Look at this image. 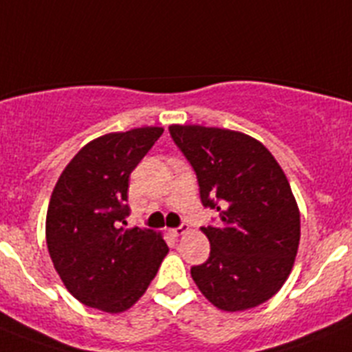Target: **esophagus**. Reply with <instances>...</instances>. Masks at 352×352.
<instances>
[{
  "label": "esophagus",
  "mask_w": 352,
  "mask_h": 352,
  "mask_svg": "<svg viewBox=\"0 0 352 352\" xmlns=\"http://www.w3.org/2000/svg\"><path fill=\"white\" fill-rule=\"evenodd\" d=\"M186 231H188V226H186V223H182V226H178V227H174V229H170V232H173V236H176V238H178V236H182V234H185Z\"/></svg>",
  "instance_id": "1"
}]
</instances>
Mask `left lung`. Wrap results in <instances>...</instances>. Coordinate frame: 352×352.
Wrapping results in <instances>:
<instances>
[{"mask_svg": "<svg viewBox=\"0 0 352 352\" xmlns=\"http://www.w3.org/2000/svg\"><path fill=\"white\" fill-rule=\"evenodd\" d=\"M169 132L197 176L203 206L219 211L217 226L201 227L211 250L190 270L199 291L227 312L268 301L287 280L300 245V211L284 170L241 132L201 125Z\"/></svg>", "mask_w": 352, "mask_h": 352, "instance_id": "8db88e82", "label": "left lung"}]
</instances>
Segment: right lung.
<instances>
[{
	"mask_svg": "<svg viewBox=\"0 0 352 352\" xmlns=\"http://www.w3.org/2000/svg\"><path fill=\"white\" fill-rule=\"evenodd\" d=\"M164 129L105 133L65 167L45 220L49 256L72 296L91 309L118 314L148 289L167 256L149 229H125L132 170Z\"/></svg>",
	"mask_w": 352,
	"mask_h": 352,
	"instance_id": "1",
	"label": "right lung"
}]
</instances>
